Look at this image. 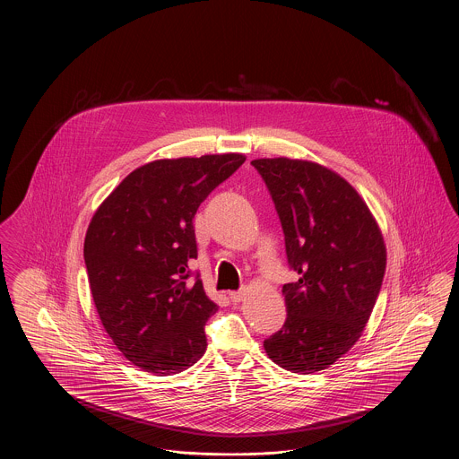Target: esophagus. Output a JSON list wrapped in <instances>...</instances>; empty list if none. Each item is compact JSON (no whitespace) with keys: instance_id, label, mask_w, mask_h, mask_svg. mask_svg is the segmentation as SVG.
<instances>
[{"instance_id":"esophagus-1","label":"esophagus","mask_w":459,"mask_h":459,"mask_svg":"<svg viewBox=\"0 0 459 459\" xmlns=\"http://www.w3.org/2000/svg\"><path fill=\"white\" fill-rule=\"evenodd\" d=\"M229 297H230V300H232L234 304H238V302L245 300V297H247V290H239V291H230V293H229Z\"/></svg>"}]
</instances>
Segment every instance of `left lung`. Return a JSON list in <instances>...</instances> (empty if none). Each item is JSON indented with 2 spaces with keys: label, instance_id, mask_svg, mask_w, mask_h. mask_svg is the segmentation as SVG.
<instances>
[{
  "label": "left lung",
  "instance_id": "left-lung-1",
  "mask_svg": "<svg viewBox=\"0 0 459 459\" xmlns=\"http://www.w3.org/2000/svg\"><path fill=\"white\" fill-rule=\"evenodd\" d=\"M281 221L286 321L264 341L281 368L313 374L348 353L372 315L386 271L379 225L353 186L311 160L256 159Z\"/></svg>",
  "mask_w": 459,
  "mask_h": 459
}]
</instances>
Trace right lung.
I'll return each mask as SVG.
<instances>
[{
	"label": "right lung",
	"instance_id": "1",
	"mask_svg": "<svg viewBox=\"0 0 459 459\" xmlns=\"http://www.w3.org/2000/svg\"><path fill=\"white\" fill-rule=\"evenodd\" d=\"M247 160L241 153L162 159L134 169L94 212L83 245L91 293L108 335L155 376L186 370L206 351L216 313L199 274L194 216Z\"/></svg>",
	"mask_w": 459,
	"mask_h": 459
}]
</instances>
